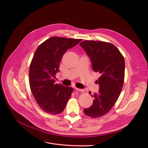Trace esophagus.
Instances as JSON below:
<instances>
[{"instance_id": "esophagus-1", "label": "esophagus", "mask_w": 148, "mask_h": 148, "mask_svg": "<svg viewBox=\"0 0 148 148\" xmlns=\"http://www.w3.org/2000/svg\"><path fill=\"white\" fill-rule=\"evenodd\" d=\"M75 89L78 90V91H80V92H84V89H79V88H75Z\"/></svg>"}]
</instances>
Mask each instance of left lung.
<instances>
[{"instance_id": "8db88e82", "label": "left lung", "mask_w": 148, "mask_h": 148, "mask_svg": "<svg viewBox=\"0 0 148 148\" xmlns=\"http://www.w3.org/2000/svg\"><path fill=\"white\" fill-rule=\"evenodd\" d=\"M89 57L93 70L99 73V86L92 106L84 108L85 114L99 118L110 110L121 94L125 77V60L119 50L109 42L84 41L79 44ZM89 94L91 95V92Z\"/></svg>"}]
</instances>
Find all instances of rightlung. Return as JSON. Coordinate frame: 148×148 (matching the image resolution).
Listing matches in <instances>:
<instances>
[{
  "mask_svg": "<svg viewBox=\"0 0 148 148\" xmlns=\"http://www.w3.org/2000/svg\"><path fill=\"white\" fill-rule=\"evenodd\" d=\"M82 40L53 36L38 46L29 69L30 90L38 106L45 112L57 114L63 112L73 88L56 84L61 59L66 50Z\"/></svg>",
  "mask_w": 148,
  "mask_h": 148,
  "instance_id": "1",
  "label": "right lung"
}]
</instances>
